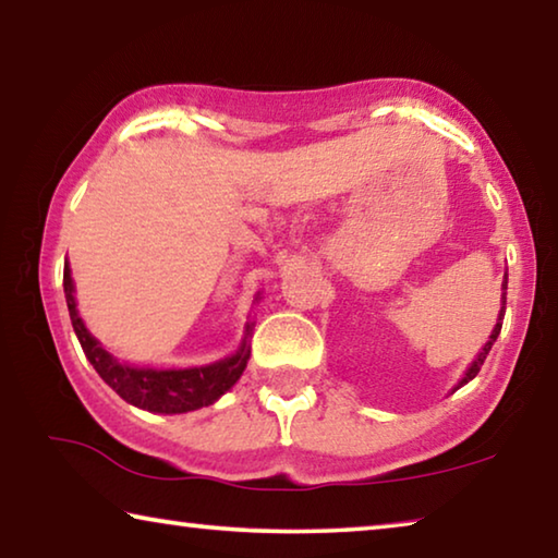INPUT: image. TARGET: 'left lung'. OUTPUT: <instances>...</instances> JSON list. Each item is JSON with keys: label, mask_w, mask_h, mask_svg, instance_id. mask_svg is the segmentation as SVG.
<instances>
[{"label": "left lung", "mask_w": 558, "mask_h": 558, "mask_svg": "<svg viewBox=\"0 0 558 558\" xmlns=\"http://www.w3.org/2000/svg\"><path fill=\"white\" fill-rule=\"evenodd\" d=\"M502 310H499V317H497V325H495V329H493V335H489V339L485 342V347H483V352H480L477 356H475V362L470 364V369L465 372V376H462L460 379V384L456 386V389H460V386H465L468 381H472L477 376V372H480V366L485 364V359H487V354H489V349H493V344L497 342V337H499V329H502V317H505V305H507V276H505V282H502ZM452 389V391H456Z\"/></svg>", "instance_id": "1"}]
</instances>
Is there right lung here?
Masks as SVG:
<instances>
[{
    "label": "right lung",
    "mask_w": 558,
    "mask_h": 558,
    "mask_svg": "<svg viewBox=\"0 0 558 558\" xmlns=\"http://www.w3.org/2000/svg\"><path fill=\"white\" fill-rule=\"evenodd\" d=\"M63 292L73 323V332L78 337L93 369L100 374V379L106 381L120 399L137 405V409L153 413H186L202 409V405H211L219 396H223L241 379L245 364H248V335L253 325H245V337L239 352L221 359V362L192 366V369H149V366L120 364L118 359L106 352L98 339L88 332L86 325H83L78 310H75L73 278L69 266H63Z\"/></svg>",
    "instance_id": "obj_1"
}]
</instances>
